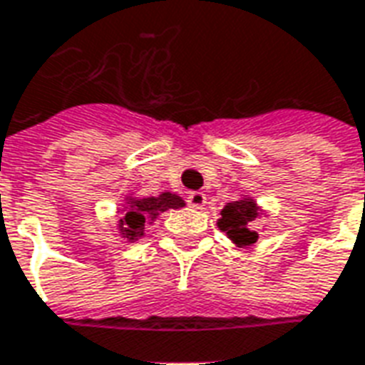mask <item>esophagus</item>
I'll use <instances>...</instances> for the list:
<instances>
[{"mask_svg": "<svg viewBox=\"0 0 365 365\" xmlns=\"http://www.w3.org/2000/svg\"><path fill=\"white\" fill-rule=\"evenodd\" d=\"M207 203V197L203 191H191L187 195V205L193 207V209H203Z\"/></svg>", "mask_w": 365, "mask_h": 365, "instance_id": "esophagus-1", "label": "esophagus"}]
</instances>
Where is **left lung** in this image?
<instances>
[{"instance_id":"8db88e82","label":"left lung","mask_w":365,"mask_h":365,"mask_svg":"<svg viewBox=\"0 0 365 365\" xmlns=\"http://www.w3.org/2000/svg\"><path fill=\"white\" fill-rule=\"evenodd\" d=\"M262 215V209L252 197L230 201L221 209L219 229L237 246H250L258 240V232L252 230V222Z\"/></svg>"}]
</instances>
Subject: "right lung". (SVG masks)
<instances>
[{"mask_svg": "<svg viewBox=\"0 0 365 365\" xmlns=\"http://www.w3.org/2000/svg\"><path fill=\"white\" fill-rule=\"evenodd\" d=\"M185 207L180 195L164 191L156 197H125V207L123 211V219H119V232L120 237L127 238L128 242H135L140 237H144V230L148 225L158 219L168 209H180Z\"/></svg>", "mask_w": 365, "mask_h": 365, "instance_id": "right-lung-1", "label": "right lung"}]
</instances>
